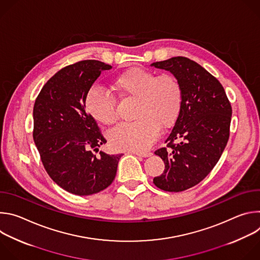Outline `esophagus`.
<instances>
[{
    "label": "esophagus",
    "instance_id": "34e87169",
    "mask_svg": "<svg viewBox=\"0 0 260 260\" xmlns=\"http://www.w3.org/2000/svg\"><path fill=\"white\" fill-rule=\"evenodd\" d=\"M134 154L140 156V157H149L152 155L151 152H138V151H133Z\"/></svg>",
    "mask_w": 260,
    "mask_h": 260
}]
</instances>
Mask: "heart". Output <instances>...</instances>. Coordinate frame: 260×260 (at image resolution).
<instances>
[{"mask_svg": "<svg viewBox=\"0 0 260 260\" xmlns=\"http://www.w3.org/2000/svg\"><path fill=\"white\" fill-rule=\"evenodd\" d=\"M113 87L125 98L137 99L132 122H123L109 132L110 144L118 150L143 152L149 149L164 128L178 119L183 105V88L179 79L158 75L143 68H133L121 73ZM85 107L99 122L110 125L117 119L116 101L101 87L92 86L85 95Z\"/></svg>", "mask_w": 260, "mask_h": 260, "instance_id": "heart-1", "label": "heart"}]
</instances>
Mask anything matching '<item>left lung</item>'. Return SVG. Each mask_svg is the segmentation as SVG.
Wrapping results in <instances>:
<instances>
[{"label": "left lung", "instance_id": "obj_1", "mask_svg": "<svg viewBox=\"0 0 260 260\" xmlns=\"http://www.w3.org/2000/svg\"><path fill=\"white\" fill-rule=\"evenodd\" d=\"M170 71L181 82L183 105L167 147L154 153L165 162L164 173L153 179L159 189H189L213 170L230 138L232 106L221 83L198 62L176 56L153 62Z\"/></svg>", "mask_w": 260, "mask_h": 260}]
</instances>
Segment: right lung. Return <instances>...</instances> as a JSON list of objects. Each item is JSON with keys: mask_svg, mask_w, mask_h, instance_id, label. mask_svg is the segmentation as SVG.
<instances>
[{"mask_svg": "<svg viewBox=\"0 0 260 260\" xmlns=\"http://www.w3.org/2000/svg\"><path fill=\"white\" fill-rule=\"evenodd\" d=\"M111 68L94 59L67 66L45 83L34 105L32 138L42 164L58 186L73 194L98 193L116 176L121 154H94L107 140L85 111L87 90Z\"/></svg>", "mask_w": 260, "mask_h": 260, "instance_id": "1", "label": "right lung"}]
</instances>
